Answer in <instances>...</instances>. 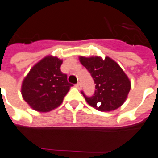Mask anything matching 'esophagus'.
Masks as SVG:
<instances>
[{
  "mask_svg": "<svg viewBox=\"0 0 158 158\" xmlns=\"http://www.w3.org/2000/svg\"><path fill=\"white\" fill-rule=\"evenodd\" d=\"M76 87H77V89H80L81 88V84L80 82H78L77 84H76V85H75Z\"/></svg>",
  "mask_w": 158,
  "mask_h": 158,
  "instance_id": "esophagus-1",
  "label": "esophagus"
}]
</instances>
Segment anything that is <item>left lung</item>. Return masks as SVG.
<instances>
[{
  "instance_id": "obj_1",
  "label": "left lung",
  "mask_w": 158,
  "mask_h": 158,
  "mask_svg": "<svg viewBox=\"0 0 158 158\" xmlns=\"http://www.w3.org/2000/svg\"><path fill=\"white\" fill-rule=\"evenodd\" d=\"M79 60L96 84L93 96H85L81 91L87 103L102 112L113 111L121 107L131 89V81L122 68L108 56L104 59L99 56H80Z\"/></svg>"
}]
</instances>
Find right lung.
<instances>
[{"mask_svg": "<svg viewBox=\"0 0 158 158\" xmlns=\"http://www.w3.org/2000/svg\"><path fill=\"white\" fill-rule=\"evenodd\" d=\"M63 60L51 55L36 64L23 81V98L32 109L47 113L58 108L73 86L60 70Z\"/></svg>", "mask_w": 158, "mask_h": 158, "instance_id": "obj_1", "label": "right lung"}]
</instances>
